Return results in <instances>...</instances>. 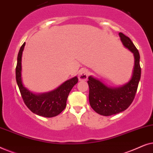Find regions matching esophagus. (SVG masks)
Returning <instances> with one entry per match:
<instances>
[{"mask_svg":"<svg viewBox=\"0 0 153 153\" xmlns=\"http://www.w3.org/2000/svg\"><path fill=\"white\" fill-rule=\"evenodd\" d=\"M88 76V71L86 69H81L78 73V79L79 81H85Z\"/></svg>","mask_w":153,"mask_h":153,"instance_id":"34e87169","label":"esophagus"}]
</instances>
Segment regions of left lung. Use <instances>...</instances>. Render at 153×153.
<instances>
[{"mask_svg": "<svg viewBox=\"0 0 153 153\" xmlns=\"http://www.w3.org/2000/svg\"><path fill=\"white\" fill-rule=\"evenodd\" d=\"M119 36L123 46L134 54V66L130 80L121 86L113 88L99 79L88 77L89 102L92 108L102 116H108L126 110L134 99L141 79V67L139 51L128 37L122 33Z\"/></svg>", "mask_w": 153, "mask_h": 153, "instance_id": "obj_1", "label": "left lung"}]
</instances>
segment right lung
<instances>
[{
  "label": "right lung",
  "instance_id": "1",
  "mask_svg": "<svg viewBox=\"0 0 153 153\" xmlns=\"http://www.w3.org/2000/svg\"><path fill=\"white\" fill-rule=\"evenodd\" d=\"M26 43L23 44L19 51L16 67V80L24 103L29 109L38 116L51 118L58 116L66 106L69 93L78 82L77 76L65 81L57 88L48 93L36 94L27 89L22 79V57Z\"/></svg>",
  "mask_w": 153,
  "mask_h": 153
}]
</instances>
